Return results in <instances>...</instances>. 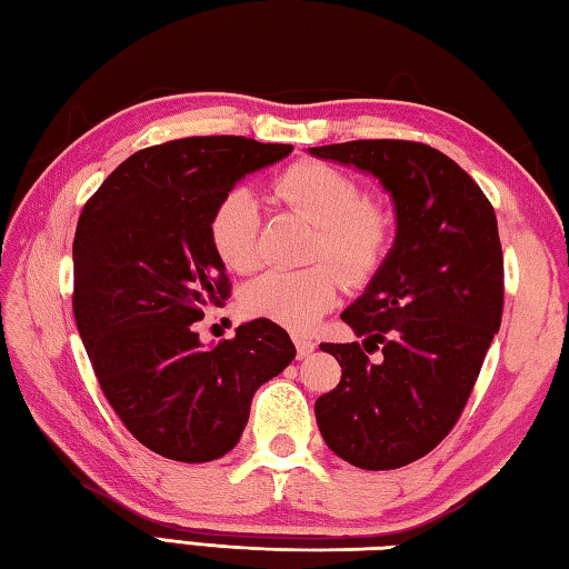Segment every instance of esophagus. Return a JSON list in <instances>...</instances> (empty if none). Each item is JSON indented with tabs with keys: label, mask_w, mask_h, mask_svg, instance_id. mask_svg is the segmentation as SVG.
Instances as JSON below:
<instances>
[{
	"label": "esophagus",
	"mask_w": 569,
	"mask_h": 569,
	"mask_svg": "<svg viewBox=\"0 0 569 569\" xmlns=\"http://www.w3.org/2000/svg\"><path fill=\"white\" fill-rule=\"evenodd\" d=\"M295 347H297V357H299V359H307L309 353L315 351V341L307 339V337L295 335Z\"/></svg>",
	"instance_id": "obj_1"
}]
</instances>
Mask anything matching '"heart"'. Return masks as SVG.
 <instances>
[{
  "mask_svg": "<svg viewBox=\"0 0 569 569\" xmlns=\"http://www.w3.org/2000/svg\"><path fill=\"white\" fill-rule=\"evenodd\" d=\"M274 198L315 224L309 260H329L351 284L379 270L391 242V218L377 202L359 200L357 180L319 160H299L274 180ZM212 250L234 272L260 262V208L248 188H232L208 220ZM339 274L329 264L305 270H270L242 289L240 305L250 319H267L307 331L339 299Z\"/></svg>",
  "mask_w": 569,
  "mask_h": 569,
  "instance_id": "1",
  "label": "heart"
}]
</instances>
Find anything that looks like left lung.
Here are the masks:
<instances>
[{
    "instance_id": "obj_1",
    "label": "left lung",
    "mask_w": 569,
    "mask_h": 569,
    "mask_svg": "<svg viewBox=\"0 0 569 569\" xmlns=\"http://www.w3.org/2000/svg\"><path fill=\"white\" fill-rule=\"evenodd\" d=\"M309 153L379 178L396 208L391 252L341 315L363 345H321L341 379L317 399V426L351 466H409L451 433L500 329L496 210L456 160L426 143L379 138Z\"/></svg>"
}]
</instances>
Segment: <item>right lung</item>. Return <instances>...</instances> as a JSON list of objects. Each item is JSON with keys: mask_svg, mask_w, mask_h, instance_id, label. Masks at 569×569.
Returning <instances> with one entry per match:
<instances>
[{"mask_svg": "<svg viewBox=\"0 0 569 569\" xmlns=\"http://www.w3.org/2000/svg\"><path fill=\"white\" fill-rule=\"evenodd\" d=\"M292 153L244 136L143 148L81 210L73 317L96 379L138 441L180 463L232 451L254 391L295 359L282 327L254 319L206 349L196 321L230 297L208 220L248 173Z\"/></svg>", "mask_w": 569, "mask_h": 569, "instance_id": "1", "label": "right lung"}]
</instances>
